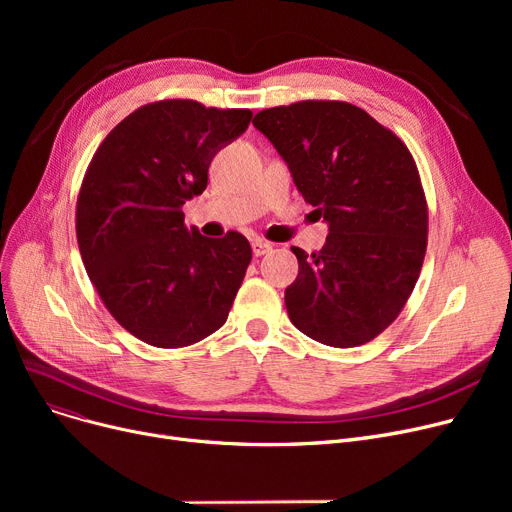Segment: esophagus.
Here are the masks:
<instances>
[{
	"instance_id": "obj_1",
	"label": "esophagus",
	"mask_w": 512,
	"mask_h": 512,
	"mask_svg": "<svg viewBox=\"0 0 512 512\" xmlns=\"http://www.w3.org/2000/svg\"><path fill=\"white\" fill-rule=\"evenodd\" d=\"M272 249H274L272 242H267V240H263V238H255V240H253V253H255L257 257H261V255H265V253H270Z\"/></svg>"
}]
</instances>
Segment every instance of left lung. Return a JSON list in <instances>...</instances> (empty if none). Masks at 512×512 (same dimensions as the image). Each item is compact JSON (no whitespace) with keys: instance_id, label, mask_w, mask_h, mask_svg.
<instances>
[{"instance_id":"8db88e82","label":"left lung","mask_w":512,"mask_h":512,"mask_svg":"<svg viewBox=\"0 0 512 512\" xmlns=\"http://www.w3.org/2000/svg\"><path fill=\"white\" fill-rule=\"evenodd\" d=\"M294 184L330 224L326 247H292L299 276L284 303L309 338L353 348L407 305L427 249V201L409 147L346 101L307 99L253 118Z\"/></svg>"}]
</instances>
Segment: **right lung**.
<instances>
[{
  "label": "right lung",
  "instance_id": "obj_1",
  "mask_svg": "<svg viewBox=\"0 0 512 512\" xmlns=\"http://www.w3.org/2000/svg\"><path fill=\"white\" fill-rule=\"evenodd\" d=\"M251 110L193 99L141 105L97 147L76 199V240L99 299L157 348L191 346L224 326L253 251L228 232L186 228L213 155L247 130Z\"/></svg>",
  "mask_w": 512,
  "mask_h": 512
}]
</instances>
